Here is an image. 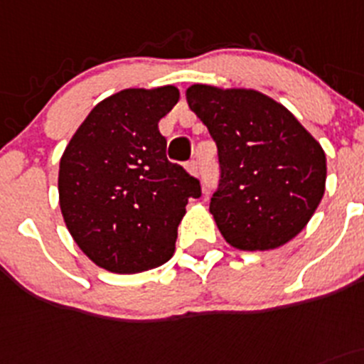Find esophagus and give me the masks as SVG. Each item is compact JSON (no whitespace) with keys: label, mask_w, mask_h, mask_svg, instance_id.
<instances>
[{"label":"esophagus","mask_w":364,"mask_h":364,"mask_svg":"<svg viewBox=\"0 0 364 364\" xmlns=\"http://www.w3.org/2000/svg\"><path fill=\"white\" fill-rule=\"evenodd\" d=\"M186 168H188V172L190 174H193V176H198V161H196V159H190L188 163H186Z\"/></svg>","instance_id":"34e87169"}]
</instances>
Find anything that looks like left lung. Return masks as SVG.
<instances>
[{"label":"left lung","mask_w":364,"mask_h":364,"mask_svg":"<svg viewBox=\"0 0 364 364\" xmlns=\"http://www.w3.org/2000/svg\"><path fill=\"white\" fill-rule=\"evenodd\" d=\"M190 109L217 145L220 179L210 213L237 250H274L296 237L325 192L321 145L273 98L193 84Z\"/></svg>","instance_id":"obj_1"}]
</instances>
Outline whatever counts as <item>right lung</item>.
<instances>
[{"label":"right lung","mask_w":364,"mask_h":364,"mask_svg":"<svg viewBox=\"0 0 364 364\" xmlns=\"http://www.w3.org/2000/svg\"><path fill=\"white\" fill-rule=\"evenodd\" d=\"M174 86L124 90L93 107L59 166V203L75 242L97 266L132 274L171 260L199 179L166 159L158 122L178 104Z\"/></svg>","instance_id":"right-lung-1"}]
</instances>
